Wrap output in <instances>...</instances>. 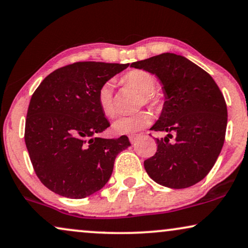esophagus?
I'll return each mask as SVG.
<instances>
[{
	"label": "esophagus",
	"instance_id": "obj_1",
	"mask_svg": "<svg viewBox=\"0 0 248 248\" xmlns=\"http://www.w3.org/2000/svg\"><path fill=\"white\" fill-rule=\"evenodd\" d=\"M138 137H140V135H138V134H131V135H129V140H130V143L134 144L135 141H136V140H137Z\"/></svg>",
	"mask_w": 248,
	"mask_h": 248
}]
</instances>
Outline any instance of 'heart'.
I'll list each match as a JSON object with an SVG mask.
<instances>
[{"mask_svg":"<svg viewBox=\"0 0 248 248\" xmlns=\"http://www.w3.org/2000/svg\"><path fill=\"white\" fill-rule=\"evenodd\" d=\"M121 82L127 87H130L136 93L140 94L138 107L157 108L160 98L155 94L156 80L150 72L135 69L128 71L121 77ZM97 104L105 117L113 118L117 110L113 97V85L110 81L104 82L97 92ZM151 122V114L148 112H140L129 117H121L113 124V130L118 135H128L144 129Z\"/></svg>","mask_w":248,"mask_h":248,"instance_id":"1","label":"heart"}]
</instances>
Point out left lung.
<instances>
[{"mask_svg":"<svg viewBox=\"0 0 248 248\" xmlns=\"http://www.w3.org/2000/svg\"><path fill=\"white\" fill-rule=\"evenodd\" d=\"M130 67L156 75L166 93L162 113L151 130L168 136L155 138L156 153L144 161L145 170L162 186H193L210 172L224 143L228 113L219 86L205 70L173 53Z\"/></svg>","mask_w":248,"mask_h":248,"instance_id":"obj_1","label":"left lung"}]
</instances>
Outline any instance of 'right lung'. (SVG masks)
<instances>
[{"instance_id": "right-lung-1", "label": "right lung", "mask_w": 248, "mask_h": 248, "mask_svg": "<svg viewBox=\"0 0 248 248\" xmlns=\"http://www.w3.org/2000/svg\"><path fill=\"white\" fill-rule=\"evenodd\" d=\"M128 65L75 62L49 74L34 92L25 143L36 176L49 190L84 199L110 179L115 156L130 143L124 135L97 137L110 127L97 104V92Z\"/></svg>"}]
</instances>
